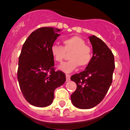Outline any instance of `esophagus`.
Returning <instances> with one entry per match:
<instances>
[{
    "mask_svg": "<svg viewBox=\"0 0 130 130\" xmlns=\"http://www.w3.org/2000/svg\"><path fill=\"white\" fill-rule=\"evenodd\" d=\"M66 81H70V75H69V74H66Z\"/></svg>",
    "mask_w": 130,
    "mask_h": 130,
    "instance_id": "34e87169",
    "label": "esophagus"
}]
</instances>
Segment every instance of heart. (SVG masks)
Masks as SVG:
<instances>
[{
	"label": "heart",
	"mask_w": 130,
	"mask_h": 130,
	"mask_svg": "<svg viewBox=\"0 0 130 130\" xmlns=\"http://www.w3.org/2000/svg\"><path fill=\"white\" fill-rule=\"evenodd\" d=\"M64 47L57 44H53L51 47V54L54 61L57 62H62L66 56V53L69 54L70 61L59 66L58 69L66 73L74 71L79 65L85 67L89 64L92 58L90 47L86 45L85 41L81 37L74 36L63 40Z\"/></svg>",
	"instance_id": "heart-1"
}]
</instances>
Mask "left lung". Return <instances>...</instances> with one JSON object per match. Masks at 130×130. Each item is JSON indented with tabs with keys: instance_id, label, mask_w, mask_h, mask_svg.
I'll list each match as a JSON object with an SVG mask.
<instances>
[{
	"instance_id": "8db88e82",
	"label": "left lung",
	"mask_w": 130,
	"mask_h": 130,
	"mask_svg": "<svg viewBox=\"0 0 130 130\" xmlns=\"http://www.w3.org/2000/svg\"><path fill=\"white\" fill-rule=\"evenodd\" d=\"M93 56L85 70L73 75L76 90L71 96L73 105L79 109H90L105 98L112 83L115 59L106 44L95 36H89Z\"/></svg>"
}]
</instances>
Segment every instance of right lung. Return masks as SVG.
Listing matches in <instances>:
<instances>
[{
  "label": "right lung",
  "mask_w": 130,
  "mask_h": 130,
  "mask_svg": "<svg viewBox=\"0 0 130 130\" xmlns=\"http://www.w3.org/2000/svg\"><path fill=\"white\" fill-rule=\"evenodd\" d=\"M61 29L41 27L32 32L22 46L19 59L17 79L25 99L36 107L51 105L54 91L66 81L64 73L54 71L51 47Z\"/></svg>",
  "instance_id": "obj_1"
}]
</instances>
